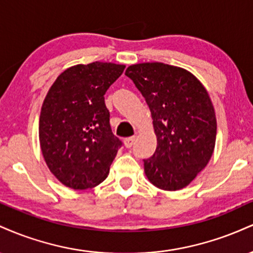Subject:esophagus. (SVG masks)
<instances>
[{"label": "esophagus", "mask_w": 253, "mask_h": 253, "mask_svg": "<svg viewBox=\"0 0 253 253\" xmlns=\"http://www.w3.org/2000/svg\"><path fill=\"white\" fill-rule=\"evenodd\" d=\"M134 141H135L134 136H129V138H126V139H125V141H124L125 146H126L127 149H130V147L134 145Z\"/></svg>", "instance_id": "esophagus-1"}]
</instances>
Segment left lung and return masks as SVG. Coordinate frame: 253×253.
I'll use <instances>...</instances> for the list:
<instances>
[{
    "mask_svg": "<svg viewBox=\"0 0 253 253\" xmlns=\"http://www.w3.org/2000/svg\"><path fill=\"white\" fill-rule=\"evenodd\" d=\"M151 110L157 149L144 159L149 181L163 190L187 187L213 155L216 119L207 90L189 71L164 63L130 65L125 72Z\"/></svg>",
    "mask_w": 253,
    "mask_h": 253,
    "instance_id": "left-lung-1",
    "label": "left lung"
}]
</instances>
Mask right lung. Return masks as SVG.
Masks as SVG:
<instances>
[{
	"instance_id": "1",
	"label": "right lung",
	"mask_w": 253,
	"mask_h": 253,
	"mask_svg": "<svg viewBox=\"0 0 253 253\" xmlns=\"http://www.w3.org/2000/svg\"><path fill=\"white\" fill-rule=\"evenodd\" d=\"M125 65L95 62L62 72L43 100L40 147L48 169L76 190L106 179L123 141L113 134L104 94Z\"/></svg>"
}]
</instances>
